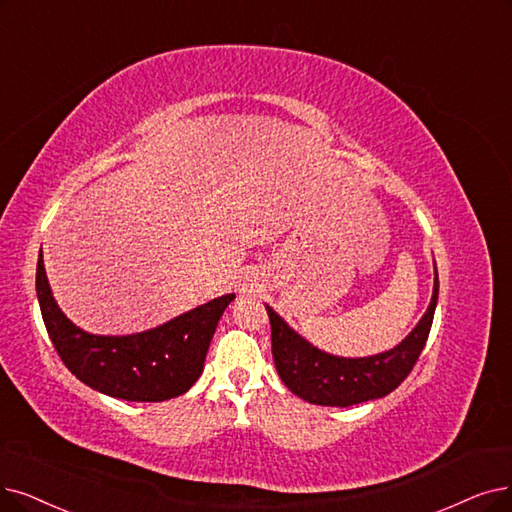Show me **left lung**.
Instances as JSON below:
<instances>
[{"instance_id": "left-lung-1", "label": "left lung", "mask_w": 512, "mask_h": 512, "mask_svg": "<svg viewBox=\"0 0 512 512\" xmlns=\"http://www.w3.org/2000/svg\"><path fill=\"white\" fill-rule=\"evenodd\" d=\"M437 298L439 277L435 271L431 304L414 330L395 349L357 359L319 351L267 304L277 374L294 395L315 405L349 407L393 393L410 376L424 349L433 325Z\"/></svg>"}]
</instances>
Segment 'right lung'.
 I'll return each instance as SVG.
<instances>
[{
	"mask_svg": "<svg viewBox=\"0 0 512 512\" xmlns=\"http://www.w3.org/2000/svg\"><path fill=\"white\" fill-rule=\"evenodd\" d=\"M35 290L58 357L94 391L124 401L174 399L197 382L212 336L235 294H224L153 330L130 336H96L58 309L39 254Z\"/></svg>",
	"mask_w": 512,
	"mask_h": 512,
	"instance_id": "add662e5",
	"label": "right lung"
}]
</instances>
